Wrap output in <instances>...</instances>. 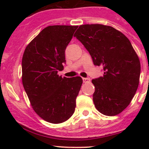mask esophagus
<instances>
[{
    "mask_svg": "<svg viewBox=\"0 0 149 149\" xmlns=\"http://www.w3.org/2000/svg\"><path fill=\"white\" fill-rule=\"evenodd\" d=\"M84 83H88L90 81L89 78H83Z\"/></svg>",
    "mask_w": 149,
    "mask_h": 149,
    "instance_id": "34e87169",
    "label": "esophagus"
}]
</instances>
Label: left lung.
I'll return each instance as SVG.
<instances>
[{"instance_id":"obj_1","label":"left lung","mask_w":149,"mask_h":149,"mask_svg":"<svg viewBox=\"0 0 149 149\" xmlns=\"http://www.w3.org/2000/svg\"><path fill=\"white\" fill-rule=\"evenodd\" d=\"M74 37L84 45L102 76L92 79L93 101L102 114L115 116L131 102L139 84L141 63L130 40L112 26L100 24L79 26Z\"/></svg>"}]
</instances>
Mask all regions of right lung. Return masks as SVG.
I'll use <instances>...</instances> for the list:
<instances>
[{"mask_svg": "<svg viewBox=\"0 0 149 149\" xmlns=\"http://www.w3.org/2000/svg\"><path fill=\"white\" fill-rule=\"evenodd\" d=\"M78 26L54 25L42 30L25 48L22 84L34 112L44 120L58 124L74 113L83 80L62 78L65 50Z\"/></svg>", "mask_w": 149, "mask_h": 149, "instance_id": "add662e5", "label": "right lung"}]
</instances>
